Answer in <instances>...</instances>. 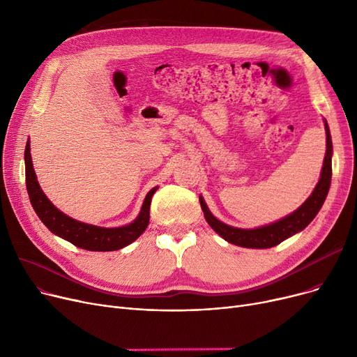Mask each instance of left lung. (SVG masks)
I'll return each instance as SVG.
<instances>
[{
    "mask_svg": "<svg viewBox=\"0 0 357 357\" xmlns=\"http://www.w3.org/2000/svg\"><path fill=\"white\" fill-rule=\"evenodd\" d=\"M326 133H327V150H326L321 176L314 188L312 194L308 197V199L301 205V207L295 210L292 214L284 217L282 220L269 224V226L257 227V229H237V227L227 226V224L217 220L208 210L204 198L199 197V204L204 211V217L211 226V229L229 243H233V245L241 246V248H249V249L273 248L279 245V243H282L285 238L294 236L295 233L304 230L323 207L330 190L333 143H331V136H330L327 123H326Z\"/></svg>",
    "mask_w": 357,
    "mask_h": 357,
    "instance_id": "1",
    "label": "left lung"
}]
</instances>
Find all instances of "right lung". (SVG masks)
<instances>
[{
    "label": "right lung",
    "mask_w": 357,
    "mask_h": 357,
    "mask_svg": "<svg viewBox=\"0 0 357 357\" xmlns=\"http://www.w3.org/2000/svg\"><path fill=\"white\" fill-rule=\"evenodd\" d=\"M24 160H26V185L27 192L30 197V202L36 214L43 221L45 226L54 233L77 248L92 250V252H111L119 250L121 248H126L130 243H133L149 226L150 218V202H152V197L156 192L158 186L153 190H150L143 201L142 210L137 215V218L127 224L123 227H98L92 226V224L81 222L78 220H73L72 217L63 214L61 210H58L54 205L49 201V198L42 191L39 182H37L31 155H30V143L26 144L24 152Z\"/></svg>",
    "instance_id": "add662e5"
}]
</instances>
